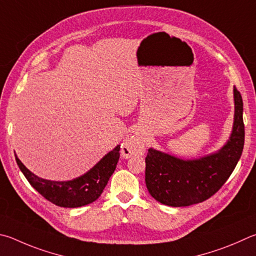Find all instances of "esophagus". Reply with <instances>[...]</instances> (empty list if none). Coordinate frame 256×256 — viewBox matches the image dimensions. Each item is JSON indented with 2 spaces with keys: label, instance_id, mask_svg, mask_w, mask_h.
<instances>
[{
  "label": "esophagus",
  "instance_id": "1",
  "mask_svg": "<svg viewBox=\"0 0 256 256\" xmlns=\"http://www.w3.org/2000/svg\"><path fill=\"white\" fill-rule=\"evenodd\" d=\"M146 150L144 148V144L140 141L136 140V138H128L126 141H124L122 144V148H120V153L124 158H130L132 156L136 154H142V153Z\"/></svg>",
  "mask_w": 256,
  "mask_h": 256
}]
</instances>
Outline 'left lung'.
<instances>
[{
	"mask_svg": "<svg viewBox=\"0 0 256 256\" xmlns=\"http://www.w3.org/2000/svg\"><path fill=\"white\" fill-rule=\"evenodd\" d=\"M234 123L230 136L215 153L198 159H180L148 148L146 158V184L151 196L171 207L199 204L222 188L233 172L244 148L243 100L234 87Z\"/></svg>",
	"mask_w": 256,
	"mask_h": 256,
	"instance_id": "obj_1",
	"label": "left lung"
}]
</instances>
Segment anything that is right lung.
Listing matches in <instances>:
<instances>
[{
  "instance_id": "add662e5",
  "label": "right lung",
  "mask_w": 256,
  "mask_h": 256,
  "mask_svg": "<svg viewBox=\"0 0 256 256\" xmlns=\"http://www.w3.org/2000/svg\"><path fill=\"white\" fill-rule=\"evenodd\" d=\"M120 146H115L86 174L68 181L42 179L22 164L16 154L18 168L36 192L54 205L76 208L88 205L98 198L108 184L120 159Z\"/></svg>"
}]
</instances>
